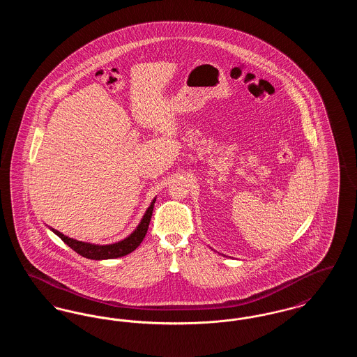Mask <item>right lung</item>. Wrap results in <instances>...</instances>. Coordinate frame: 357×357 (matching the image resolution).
<instances>
[{
    "mask_svg": "<svg viewBox=\"0 0 357 357\" xmlns=\"http://www.w3.org/2000/svg\"><path fill=\"white\" fill-rule=\"evenodd\" d=\"M153 204H150V207L147 208L144 217L142 222L139 223V226L136 227L135 231L130 236V237L116 242V243H111V245H92V243H86L82 241H76L73 238L67 237L63 233H60L59 230L52 229V231L54 234H57L61 238L72 250H75L77 255H83L85 258L89 259H111V258H119L123 255H130L131 252H134L136 248L142 243L143 238L146 237L147 230H149V225L153 217Z\"/></svg>",
    "mask_w": 357,
    "mask_h": 357,
    "instance_id": "obj_1",
    "label": "right lung"
}]
</instances>
